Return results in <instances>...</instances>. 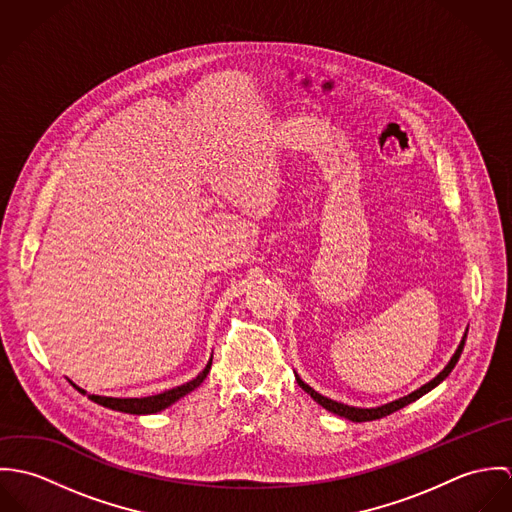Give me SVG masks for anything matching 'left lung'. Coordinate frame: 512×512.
Segmentation results:
<instances>
[{
	"mask_svg": "<svg viewBox=\"0 0 512 512\" xmlns=\"http://www.w3.org/2000/svg\"><path fill=\"white\" fill-rule=\"evenodd\" d=\"M465 339H467V333L463 335V339H461V343H459V347H457V351H455V355L451 357V361L447 363V366L439 372L438 376L434 378V380H430L428 384H424L422 388H418V390H414L412 394H408V396H404V398H400V400H394V402H390V404H384V406H380V408H355V406H347V404H341V402H335V400H331V398H325V396H321L319 392H315L311 386H307L297 374H295V380H297V384L319 404V406H323L325 410H329V412H333V414H337V416H341V418H347V420H351V422H370V420H380V418H384V416H390L392 412H396V410H400V408H404V406H408V404H412L414 400H418V398H422L426 392H430L432 388H436L441 380H445L447 376H449V372L453 370V366L457 365V361H459V357H461V353H463V345H465Z\"/></svg>",
	"mask_w": 512,
	"mask_h": 512,
	"instance_id": "left-lung-1",
	"label": "left lung"
}]
</instances>
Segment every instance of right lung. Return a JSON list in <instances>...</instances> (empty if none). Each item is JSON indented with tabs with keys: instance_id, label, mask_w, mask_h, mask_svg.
<instances>
[{
	"instance_id": "obj_1",
	"label": "right lung",
	"mask_w": 512,
	"mask_h": 512,
	"mask_svg": "<svg viewBox=\"0 0 512 512\" xmlns=\"http://www.w3.org/2000/svg\"><path fill=\"white\" fill-rule=\"evenodd\" d=\"M213 365V359L207 363L205 370L193 378L191 382L187 384H181L177 388H171V390H165L161 394H155V396H146V398H108V396H94V394H88V398L100 406H106L110 410H118V412H128V414H155V412H161L165 410L167 406H171L173 402H177L179 398H183L185 394H189L191 390H195L209 374ZM80 390V388H78ZM82 394H86L84 390H80Z\"/></svg>"
}]
</instances>
